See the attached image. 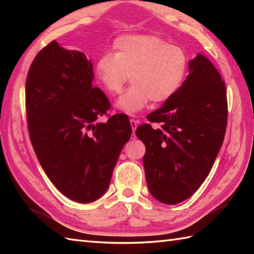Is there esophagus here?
<instances>
[{
	"label": "esophagus",
	"instance_id": "obj_1",
	"mask_svg": "<svg viewBox=\"0 0 254 254\" xmlns=\"http://www.w3.org/2000/svg\"><path fill=\"white\" fill-rule=\"evenodd\" d=\"M130 123H131V127H132V131H133V134L135 133V130H136V127H137V124H138V121H136V120H134V119H131L130 120Z\"/></svg>",
	"mask_w": 254,
	"mask_h": 254
}]
</instances>
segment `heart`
Instances as JSON below:
<instances>
[{"mask_svg":"<svg viewBox=\"0 0 254 254\" xmlns=\"http://www.w3.org/2000/svg\"><path fill=\"white\" fill-rule=\"evenodd\" d=\"M112 48L113 55L97 60L95 72L111 95L120 94L130 76L133 85L117 101L122 112L135 115L150 100L165 102L181 87L188 69L182 48L150 35L121 36Z\"/></svg>","mask_w":254,"mask_h":254,"instance_id":"b5f03b06","label":"heart"}]
</instances>
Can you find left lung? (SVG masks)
<instances>
[{
    "label": "left lung",
    "mask_w": 254,
    "mask_h": 254,
    "mask_svg": "<svg viewBox=\"0 0 254 254\" xmlns=\"http://www.w3.org/2000/svg\"><path fill=\"white\" fill-rule=\"evenodd\" d=\"M179 90L149 113V123L136 128L144 143L148 190L159 202L174 205L190 197L206 179L224 141L227 94L219 72L206 57L189 62Z\"/></svg>",
    "instance_id": "left-lung-1"
}]
</instances>
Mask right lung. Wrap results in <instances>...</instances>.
<instances>
[{
	"instance_id": "1",
	"label": "right lung",
	"mask_w": 254,
	"mask_h": 254,
	"mask_svg": "<svg viewBox=\"0 0 254 254\" xmlns=\"http://www.w3.org/2000/svg\"><path fill=\"white\" fill-rule=\"evenodd\" d=\"M93 80L85 53L55 40L36 56L26 79L27 122L37 158L58 190L78 203L104 195L132 134L122 113L98 121L110 102Z\"/></svg>"
}]
</instances>
